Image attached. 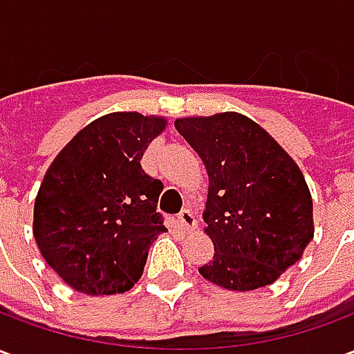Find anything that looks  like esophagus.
<instances>
[{"label": "esophagus", "mask_w": 354, "mask_h": 354, "mask_svg": "<svg viewBox=\"0 0 354 354\" xmlns=\"http://www.w3.org/2000/svg\"><path fill=\"white\" fill-rule=\"evenodd\" d=\"M178 222H180V225L184 227V230H193L195 227V223H197V220H195V216H193V212L189 210V208H184L180 214H178Z\"/></svg>", "instance_id": "esophagus-1"}]
</instances>
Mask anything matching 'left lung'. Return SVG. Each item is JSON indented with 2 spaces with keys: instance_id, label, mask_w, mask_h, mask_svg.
<instances>
[{
  "instance_id": "left-lung-1",
  "label": "left lung",
  "mask_w": 354,
  "mask_h": 354,
  "mask_svg": "<svg viewBox=\"0 0 354 354\" xmlns=\"http://www.w3.org/2000/svg\"><path fill=\"white\" fill-rule=\"evenodd\" d=\"M174 127L208 174L203 220L214 256L199 273L239 292L273 284L315 235L304 172L263 127L237 111L180 117Z\"/></svg>"
}]
</instances>
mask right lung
I'll return each mask as SVG.
<instances>
[{
    "mask_svg": "<svg viewBox=\"0 0 354 354\" xmlns=\"http://www.w3.org/2000/svg\"><path fill=\"white\" fill-rule=\"evenodd\" d=\"M169 119L113 111L83 127L43 176L34 237L62 281L87 296L134 286L147 252L167 227L157 212L161 180L142 170L147 146Z\"/></svg>",
    "mask_w": 354,
    "mask_h": 354,
    "instance_id": "right-lung-1",
    "label": "right lung"
}]
</instances>
